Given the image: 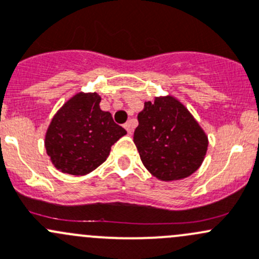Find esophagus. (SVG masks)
<instances>
[{"label":"esophagus","mask_w":259,"mask_h":259,"mask_svg":"<svg viewBox=\"0 0 259 259\" xmlns=\"http://www.w3.org/2000/svg\"><path fill=\"white\" fill-rule=\"evenodd\" d=\"M124 127L126 129L127 134H132L133 132V121H127L126 124H124Z\"/></svg>","instance_id":"obj_1"}]
</instances>
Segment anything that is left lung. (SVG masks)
I'll list each match as a JSON object with an SVG mask.
<instances>
[{
  "mask_svg": "<svg viewBox=\"0 0 259 259\" xmlns=\"http://www.w3.org/2000/svg\"><path fill=\"white\" fill-rule=\"evenodd\" d=\"M134 143L154 177L182 180L196 172L207 150V137L188 110L172 96L145 102L138 114Z\"/></svg>",
  "mask_w": 259,
  "mask_h": 259,
  "instance_id": "1",
  "label": "left lung"
}]
</instances>
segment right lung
<instances>
[{"label":"right lung","mask_w":259,"mask_h":259,"mask_svg":"<svg viewBox=\"0 0 259 259\" xmlns=\"http://www.w3.org/2000/svg\"><path fill=\"white\" fill-rule=\"evenodd\" d=\"M97 94H77L54 115L45 148L53 164L68 175L83 176L109 157L112 144L126 134L109 111L100 109Z\"/></svg>","instance_id":"obj_1"}]
</instances>
